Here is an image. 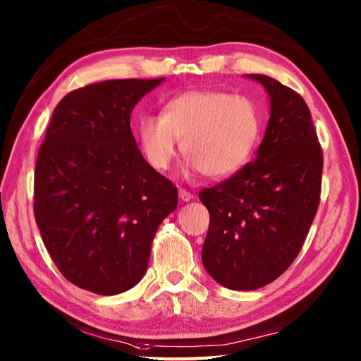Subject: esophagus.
Wrapping results in <instances>:
<instances>
[{"mask_svg":"<svg viewBox=\"0 0 361 361\" xmlns=\"http://www.w3.org/2000/svg\"><path fill=\"white\" fill-rule=\"evenodd\" d=\"M178 195H180V199L183 202H189V200L194 199V195L191 192L186 191V189H181V188H180V191H178Z\"/></svg>","mask_w":361,"mask_h":361,"instance_id":"1","label":"esophagus"}]
</instances>
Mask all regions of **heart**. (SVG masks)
<instances>
[{"label": "heart", "instance_id": "obj_1", "mask_svg": "<svg viewBox=\"0 0 361 361\" xmlns=\"http://www.w3.org/2000/svg\"><path fill=\"white\" fill-rule=\"evenodd\" d=\"M262 129L260 112L245 96L219 90H189L170 99L161 115L139 123V142L149 167L166 170L181 152L192 170L224 178L245 166Z\"/></svg>", "mask_w": 361, "mask_h": 361}]
</instances>
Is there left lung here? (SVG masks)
Returning <instances> with one entry per match:
<instances>
[{
  "mask_svg": "<svg viewBox=\"0 0 361 361\" xmlns=\"http://www.w3.org/2000/svg\"><path fill=\"white\" fill-rule=\"evenodd\" d=\"M249 77L264 85L271 109L257 158L199 194L209 213L203 267L232 290L260 289L292 265L322 186L324 154L303 97L268 75Z\"/></svg>",
  "mask_w": 361,
  "mask_h": 361,
  "instance_id": "obj_1",
  "label": "left lung"
}]
</instances>
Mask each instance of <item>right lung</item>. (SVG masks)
<instances>
[{"label": "right lung", "mask_w": 361, "mask_h": 361, "mask_svg": "<svg viewBox=\"0 0 361 361\" xmlns=\"http://www.w3.org/2000/svg\"><path fill=\"white\" fill-rule=\"evenodd\" d=\"M162 78L106 80L58 102L37 153L35 219L69 283L116 295L147 271L154 233L178 191L143 158L130 114Z\"/></svg>", "instance_id": "right-lung-1"}]
</instances>
